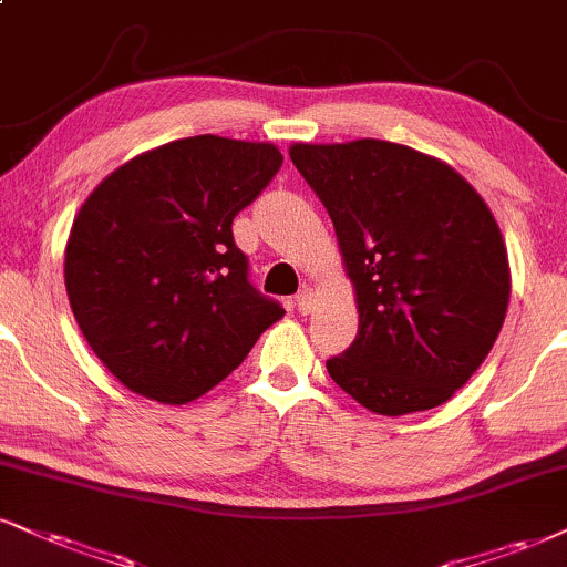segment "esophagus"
<instances>
[{"label": "esophagus", "instance_id": "obj_1", "mask_svg": "<svg viewBox=\"0 0 567 567\" xmlns=\"http://www.w3.org/2000/svg\"><path fill=\"white\" fill-rule=\"evenodd\" d=\"M295 302H297V310L302 312V316H307V312L316 310V291H312L310 286H302V291H299Z\"/></svg>", "mask_w": 567, "mask_h": 567}]
</instances>
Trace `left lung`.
Listing matches in <instances>:
<instances>
[{"mask_svg":"<svg viewBox=\"0 0 567 567\" xmlns=\"http://www.w3.org/2000/svg\"><path fill=\"white\" fill-rule=\"evenodd\" d=\"M289 155L331 215L358 295V337L328 375L379 415L444 404L505 323L509 265L492 209L454 167L402 144H295Z\"/></svg>","mask_w":567,"mask_h":567,"instance_id":"obj_1","label":"left lung"}]
</instances>
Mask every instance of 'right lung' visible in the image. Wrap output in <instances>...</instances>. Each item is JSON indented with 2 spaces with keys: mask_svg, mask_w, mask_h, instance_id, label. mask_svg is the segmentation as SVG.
<instances>
[{
  "mask_svg": "<svg viewBox=\"0 0 567 567\" xmlns=\"http://www.w3.org/2000/svg\"><path fill=\"white\" fill-rule=\"evenodd\" d=\"M281 163L265 142L178 138L128 159L83 202L65 247L68 299L125 389L165 404L197 400L284 318L249 284L230 230Z\"/></svg>",
  "mask_w": 567,
  "mask_h": 567,
  "instance_id": "right-lung-1",
  "label": "right lung"
}]
</instances>
